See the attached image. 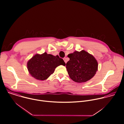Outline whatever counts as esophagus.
<instances>
[{
    "label": "esophagus",
    "instance_id": "obj_1",
    "mask_svg": "<svg viewBox=\"0 0 124 124\" xmlns=\"http://www.w3.org/2000/svg\"><path fill=\"white\" fill-rule=\"evenodd\" d=\"M63 60H64V61H65V63H67V59H66V57H64V58H63Z\"/></svg>",
    "mask_w": 124,
    "mask_h": 124
}]
</instances>
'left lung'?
<instances>
[{"label":"left lung","mask_w":124,"mask_h":124,"mask_svg":"<svg viewBox=\"0 0 124 124\" xmlns=\"http://www.w3.org/2000/svg\"><path fill=\"white\" fill-rule=\"evenodd\" d=\"M70 60L66 64V68L70 78L78 83L85 82L96 74L98 63L95 58L88 52L82 50L69 54Z\"/></svg>","instance_id":"8db88e82"}]
</instances>
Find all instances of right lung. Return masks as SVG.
<instances>
[{
    "label": "right lung",
    "instance_id": "obj_1",
    "mask_svg": "<svg viewBox=\"0 0 124 124\" xmlns=\"http://www.w3.org/2000/svg\"><path fill=\"white\" fill-rule=\"evenodd\" d=\"M65 66L63 59L58 55L54 56L45 53L36 54L27 63V68L33 77L39 80H45L52 74L59 65Z\"/></svg>",
    "mask_w": 124,
    "mask_h": 124
}]
</instances>
